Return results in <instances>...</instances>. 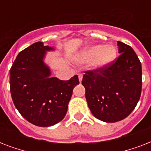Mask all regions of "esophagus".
Masks as SVG:
<instances>
[{"label":"esophagus","instance_id":"34e87169","mask_svg":"<svg viewBox=\"0 0 151 151\" xmlns=\"http://www.w3.org/2000/svg\"><path fill=\"white\" fill-rule=\"evenodd\" d=\"M82 78H83V75L81 73H78V79H79V81L81 82L82 81Z\"/></svg>","mask_w":151,"mask_h":151}]
</instances>
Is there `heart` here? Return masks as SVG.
Instances as JSON below:
<instances>
[{
  "mask_svg": "<svg viewBox=\"0 0 151 151\" xmlns=\"http://www.w3.org/2000/svg\"><path fill=\"white\" fill-rule=\"evenodd\" d=\"M117 50L111 45H93L85 48L81 52L79 59L81 62L91 61V67L95 70H99L107 67L114 61Z\"/></svg>",
  "mask_w": 151,
  "mask_h": 151,
  "instance_id": "b5f03b06",
  "label": "heart"
}]
</instances>
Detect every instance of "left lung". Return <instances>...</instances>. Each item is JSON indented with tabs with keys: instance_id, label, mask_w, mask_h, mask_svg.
Instances as JSON below:
<instances>
[{
	"instance_id": "left-lung-1",
	"label": "left lung",
	"mask_w": 151,
	"mask_h": 151,
	"mask_svg": "<svg viewBox=\"0 0 151 151\" xmlns=\"http://www.w3.org/2000/svg\"><path fill=\"white\" fill-rule=\"evenodd\" d=\"M120 56L99 70L87 71L81 84L88 106L95 117L114 123L128 117L135 109L142 90V66L129 45L117 41Z\"/></svg>"
}]
</instances>
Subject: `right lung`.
<instances>
[{"label":"right lung","instance_id":"right-lung-1","mask_svg":"<svg viewBox=\"0 0 151 151\" xmlns=\"http://www.w3.org/2000/svg\"><path fill=\"white\" fill-rule=\"evenodd\" d=\"M55 48L36 42L20 52L10 70V91L20 114L31 124L49 127L66 116L78 75L69 81L51 77L45 63L47 52Z\"/></svg>","mask_w":151,"mask_h":151}]
</instances>
